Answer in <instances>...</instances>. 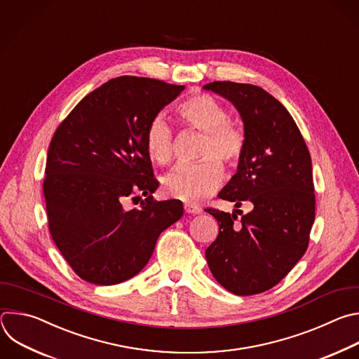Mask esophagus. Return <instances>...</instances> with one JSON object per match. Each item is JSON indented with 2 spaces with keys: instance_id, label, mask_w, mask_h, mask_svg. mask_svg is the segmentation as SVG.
Wrapping results in <instances>:
<instances>
[{
  "instance_id": "obj_1",
  "label": "esophagus",
  "mask_w": 359,
  "mask_h": 359,
  "mask_svg": "<svg viewBox=\"0 0 359 359\" xmlns=\"http://www.w3.org/2000/svg\"><path fill=\"white\" fill-rule=\"evenodd\" d=\"M185 212L187 213H191V215H199L202 212V209L199 206H195L192 203H185Z\"/></svg>"
}]
</instances>
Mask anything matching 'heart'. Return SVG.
I'll list each match as a JSON object with an SVG mask.
<instances>
[{
    "label": "heart",
    "mask_w": 359,
    "mask_h": 359,
    "mask_svg": "<svg viewBox=\"0 0 359 359\" xmlns=\"http://www.w3.org/2000/svg\"><path fill=\"white\" fill-rule=\"evenodd\" d=\"M177 113L187 127L203 133L205 138L199 149V157L203 160L175 165L163 177V185L168 195L198 203L221 184L224 171L217 160L226 167L239 163L245 150V135L228 121L226 109L209 95L189 97L178 106ZM146 149L157 164H167L172 158L174 134L164 117L158 116L150 123L146 131Z\"/></svg>",
    "instance_id": "obj_1"
}]
</instances>
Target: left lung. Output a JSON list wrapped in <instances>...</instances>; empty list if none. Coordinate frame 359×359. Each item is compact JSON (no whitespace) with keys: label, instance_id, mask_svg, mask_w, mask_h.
I'll return each instance as SVG.
<instances>
[{"label":"left lung","instance_id":"obj_1","mask_svg":"<svg viewBox=\"0 0 359 359\" xmlns=\"http://www.w3.org/2000/svg\"><path fill=\"white\" fill-rule=\"evenodd\" d=\"M203 89L229 100L245 130L236 174L218 196L236 208L242 201L253 205L239 224V209H206L219 225L206 262L228 292L259 294L287 276L307 250L316 218L311 157L287 109L262 88L212 82Z\"/></svg>","mask_w":359,"mask_h":359}]
</instances>
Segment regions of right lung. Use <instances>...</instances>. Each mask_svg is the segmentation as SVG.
Masks as SVG:
<instances>
[{"instance_id": "right-lung-1", "label": "right lung", "mask_w": 359, "mask_h": 359, "mask_svg": "<svg viewBox=\"0 0 359 359\" xmlns=\"http://www.w3.org/2000/svg\"><path fill=\"white\" fill-rule=\"evenodd\" d=\"M184 86L135 76L110 79L83 97L55 131L43 195L50 236L83 280L111 285L140 273L163 231L184 213L158 188L146 131ZM144 194L127 211V196Z\"/></svg>"}]
</instances>
